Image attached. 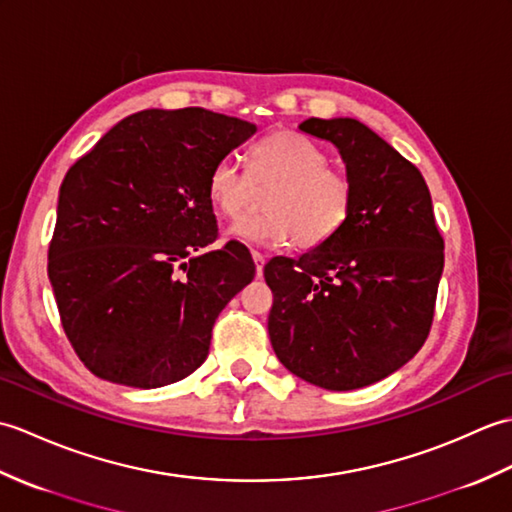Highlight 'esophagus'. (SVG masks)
<instances>
[{
	"mask_svg": "<svg viewBox=\"0 0 512 512\" xmlns=\"http://www.w3.org/2000/svg\"><path fill=\"white\" fill-rule=\"evenodd\" d=\"M253 259H255L257 277H262V275H264V264H266V259H264V255H262V253H257V250H253Z\"/></svg>",
	"mask_w": 512,
	"mask_h": 512,
	"instance_id": "obj_1",
	"label": "esophagus"
}]
</instances>
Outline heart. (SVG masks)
<instances>
[{
	"label": "heart",
	"mask_w": 512,
	"mask_h": 512,
	"mask_svg": "<svg viewBox=\"0 0 512 512\" xmlns=\"http://www.w3.org/2000/svg\"><path fill=\"white\" fill-rule=\"evenodd\" d=\"M248 175L266 195L268 213L244 217L231 235L248 244L303 248L321 246L341 231L352 211V182L328 167L325 151L297 132H277L250 149ZM233 158L217 160L206 178V195L226 220H237L248 209L253 185Z\"/></svg>",
	"instance_id": "1"
}]
</instances>
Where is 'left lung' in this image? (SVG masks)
<instances>
[{"label": "left lung", "mask_w": 512, "mask_h": 512, "mask_svg": "<svg viewBox=\"0 0 512 512\" xmlns=\"http://www.w3.org/2000/svg\"><path fill=\"white\" fill-rule=\"evenodd\" d=\"M352 182V211L328 242L264 268L273 350L288 372L350 391L387 378L427 339L444 242L422 173L356 118H308Z\"/></svg>", "instance_id": "8db88e82"}]
</instances>
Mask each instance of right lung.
Returning a JSON list of instances; mask_svg holds the SVG:
<instances>
[{
	"instance_id": "obj_1",
	"label": "right lung",
	"mask_w": 512,
	"mask_h": 512,
	"mask_svg": "<svg viewBox=\"0 0 512 512\" xmlns=\"http://www.w3.org/2000/svg\"><path fill=\"white\" fill-rule=\"evenodd\" d=\"M257 125L202 107L123 118L65 173L48 277L85 367L156 389L209 356L217 314L255 277L217 237L206 178Z\"/></svg>"
}]
</instances>
